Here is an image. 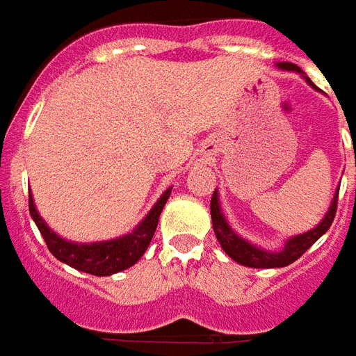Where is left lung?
Segmentation results:
<instances>
[{"instance_id": "1", "label": "left lung", "mask_w": 356, "mask_h": 356, "mask_svg": "<svg viewBox=\"0 0 356 356\" xmlns=\"http://www.w3.org/2000/svg\"><path fill=\"white\" fill-rule=\"evenodd\" d=\"M276 67L280 70H291V72H297L306 80L308 86H312L314 89H317L314 86V81L305 74V70L297 67V65L287 63V61H282V63H276ZM338 190L336 188L334 197L330 202L329 211L325 213V216L321 218V222L317 224L316 227H312L308 232L298 233V235H293L284 243L280 250H265L257 244H252L250 241L243 238L238 233L233 232V227L229 226V222L226 220V216L222 213L220 207V197H218V190H214L213 197H211V218H213V229L214 235L220 243L222 250L226 252L227 256L232 257L233 261L241 263L244 267L252 268H280L286 267V265H291L293 261H297L298 257L302 256L312 244L316 243L317 238L327 233V229L330 227L332 220L336 216V203H338Z\"/></svg>"}]
</instances>
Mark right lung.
I'll return each instance as SVG.
<instances>
[{
  "label": "right lung",
  "instance_id": "right-lung-1",
  "mask_svg": "<svg viewBox=\"0 0 356 356\" xmlns=\"http://www.w3.org/2000/svg\"><path fill=\"white\" fill-rule=\"evenodd\" d=\"M170 194H172V188H166V192L156 200L151 211L143 216V220L132 232L121 237L110 238V241H97V243H72L58 235L39 214L31 192H29V214L39 227L51 256L81 273L95 276H112L132 267L143 256V252L147 250L156 224H159L160 213L166 205Z\"/></svg>",
  "mask_w": 356,
  "mask_h": 356
}]
</instances>
